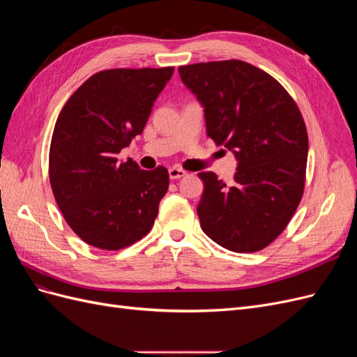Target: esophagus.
Instances as JSON below:
<instances>
[{
  "mask_svg": "<svg viewBox=\"0 0 357 357\" xmlns=\"http://www.w3.org/2000/svg\"><path fill=\"white\" fill-rule=\"evenodd\" d=\"M168 174H169V178L171 180H177V178H181L186 176V171L183 168H178V167H172L168 169Z\"/></svg>",
  "mask_w": 357,
  "mask_h": 357,
  "instance_id": "esophagus-1",
  "label": "esophagus"
}]
</instances>
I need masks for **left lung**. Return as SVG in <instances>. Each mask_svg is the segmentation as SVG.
<instances>
[{
	"label": "left lung",
	"instance_id": "left-lung-1",
	"mask_svg": "<svg viewBox=\"0 0 357 357\" xmlns=\"http://www.w3.org/2000/svg\"><path fill=\"white\" fill-rule=\"evenodd\" d=\"M178 73L204 107L207 135L238 160L232 186L211 171L198 174L201 228L231 252L262 250L286 229L304 193V119L283 86L252 63L199 62Z\"/></svg>",
	"mask_w": 357,
	"mask_h": 357
}]
</instances>
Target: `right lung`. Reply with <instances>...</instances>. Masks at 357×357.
I'll return each instance as SVG.
<instances>
[{
	"label": "right lung",
	"instance_id": "right-lung-1",
	"mask_svg": "<svg viewBox=\"0 0 357 357\" xmlns=\"http://www.w3.org/2000/svg\"><path fill=\"white\" fill-rule=\"evenodd\" d=\"M172 73L174 67L104 70L62 107L49 178L63 219L86 244L121 250L152 229L169 186L168 169H139L117 155L143 132Z\"/></svg>",
	"mask_w": 357,
	"mask_h": 357
}]
</instances>
